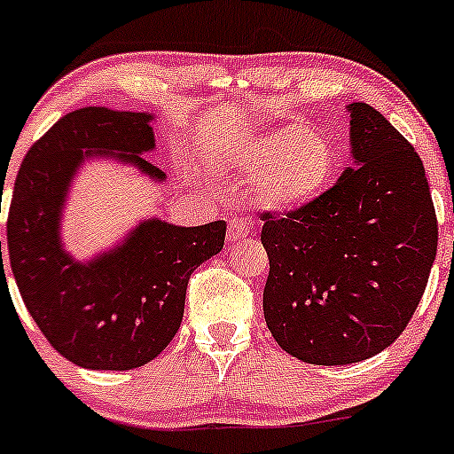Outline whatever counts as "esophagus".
I'll return each instance as SVG.
<instances>
[{"label": "esophagus", "mask_w": 454, "mask_h": 454, "mask_svg": "<svg viewBox=\"0 0 454 454\" xmlns=\"http://www.w3.org/2000/svg\"><path fill=\"white\" fill-rule=\"evenodd\" d=\"M248 233H251V225L247 223V218H231V221H229V229H227L229 245L245 240Z\"/></svg>", "instance_id": "34e87169"}]
</instances>
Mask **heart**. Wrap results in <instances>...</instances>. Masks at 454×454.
Listing matches in <instances>:
<instances>
[{"mask_svg":"<svg viewBox=\"0 0 454 454\" xmlns=\"http://www.w3.org/2000/svg\"><path fill=\"white\" fill-rule=\"evenodd\" d=\"M216 153L221 167L248 188L253 206L279 216L314 206L338 173L333 143L303 123L277 125Z\"/></svg>","mask_w":454,"mask_h":454,"instance_id":"heart-1","label":"heart"}]
</instances>
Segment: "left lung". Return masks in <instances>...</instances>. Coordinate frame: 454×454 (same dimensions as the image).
Here are the masks:
<instances>
[{"instance_id":"left-lung-1","label":"left lung","mask_w":454,"mask_h":454,"mask_svg":"<svg viewBox=\"0 0 454 454\" xmlns=\"http://www.w3.org/2000/svg\"><path fill=\"white\" fill-rule=\"evenodd\" d=\"M346 108L353 167L303 212L262 216L266 325L286 353L316 365L387 348L420 303L437 253L420 155L381 112L362 101Z\"/></svg>"}]
</instances>
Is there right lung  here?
<instances>
[{
  "instance_id": "1",
  "label": "right lung",
  "mask_w": 454,
  "mask_h": 454,
  "mask_svg": "<svg viewBox=\"0 0 454 454\" xmlns=\"http://www.w3.org/2000/svg\"><path fill=\"white\" fill-rule=\"evenodd\" d=\"M153 121L151 112L95 106L69 112L32 145L14 182V281L43 335L82 368L131 370L158 357L182 325L190 275L225 245V221L179 227L151 216L89 260L65 247L62 216L84 162L116 160L153 184L167 182L143 158L155 151Z\"/></svg>"
}]
</instances>
